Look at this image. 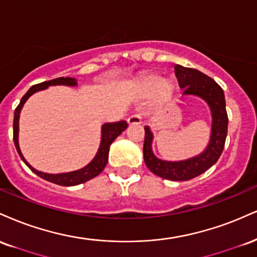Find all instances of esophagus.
Listing matches in <instances>:
<instances>
[{
  "label": "esophagus",
  "mask_w": 257,
  "mask_h": 257,
  "mask_svg": "<svg viewBox=\"0 0 257 257\" xmlns=\"http://www.w3.org/2000/svg\"><path fill=\"white\" fill-rule=\"evenodd\" d=\"M127 122L128 125H138V123L142 122V115L140 113L132 114V115L128 116Z\"/></svg>",
  "instance_id": "esophagus-1"
}]
</instances>
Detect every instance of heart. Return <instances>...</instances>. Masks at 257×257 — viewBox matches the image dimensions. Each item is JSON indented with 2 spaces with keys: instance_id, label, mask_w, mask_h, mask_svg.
<instances>
[{
  "instance_id": "b5f03b06",
  "label": "heart",
  "mask_w": 257,
  "mask_h": 257,
  "mask_svg": "<svg viewBox=\"0 0 257 257\" xmlns=\"http://www.w3.org/2000/svg\"><path fill=\"white\" fill-rule=\"evenodd\" d=\"M140 90L146 95L156 90V99L159 102H164L171 97L173 86L168 81H164L160 75L150 74L142 78L140 81Z\"/></svg>"
}]
</instances>
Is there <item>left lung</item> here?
<instances>
[{"mask_svg":"<svg viewBox=\"0 0 257 257\" xmlns=\"http://www.w3.org/2000/svg\"><path fill=\"white\" fill-rule=\"evenodd\" d=\"M176 77L179 86L183 89V95H195L203 98L212 111V135L207 149L200 155L184 161H164L154 155L152 149L153 134L149 126L144 127L143 155L147 167L156 176L168 180H190L209 170L218 161L225 147L227 136L228 117L226 111L224 90L208 75L195 68L174 66Z\"/></svg>","mask_w":257,"mask_h":257,"instance_id":"8db88e82","label":"left lung"}]
</instances>
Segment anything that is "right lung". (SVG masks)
Wrapping results in <instances>:
<instances>
[{"instance_id": "1", "label": "right lung", "mask_w": 257, "mask_h": 257, "mask_svg": "<svg viewBox=\"0 0 257 257\" xmlns=\"http://www.w3.org/2000/svg\"><path fill=\"white\" fill-rule=\"evenodd\" d=\"M50 85L75 86L77 85V81H75L74 78L61 77V78H56V79H53V80L43 81V83L36 84V85L30 87V90L23 96L19 105L15 108V111H14L13 140H14L15 148H17V152L20 155L21 160H23V161L26 164L27 167H29L33 173L37 174L38 177L43 178V179L48 180V182L57 184V185H61V186H73V185H78V184H83L87 182V180L95 178L96 176H98V174L104 170L105 165H107V161H108V153H109L110 144L113 143L114 140H115L117 136L121 135L122 131H125L126 127H127V122L122 120V121H117V122H107L102 126L101 146H99L98 152L96 154V156L93 158L92 161L90 162L89 165H86L85 167L80 168V170L78 171L68 172V173H59V174L43 173V172L35 170V168H33L32 166L26 161L25 158L23 156V154L20 152L19 142H18V134H19V116H20L21 108H23L24 103L27 101V98H29L31 95H33L35 92L39 91V90L47 89V87Z\"/></svg>"}]
</instances>
